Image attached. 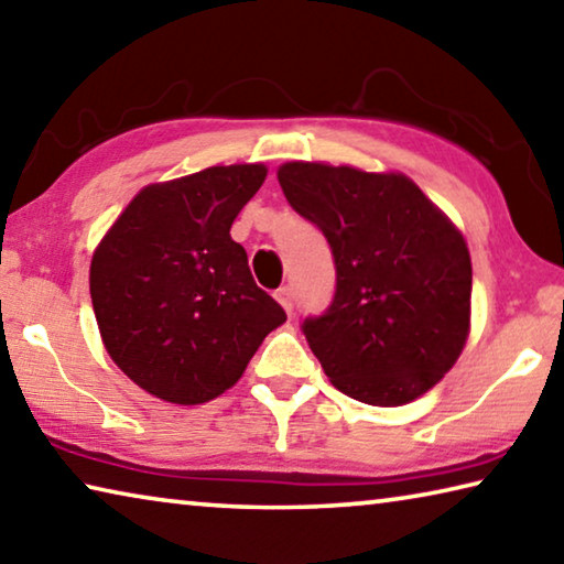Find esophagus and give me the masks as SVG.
Wrapping results in <instances>:
<instances>
[{
	"instance_id": "obj_1",
	"label": "esophagus",
	"mask_w": 564,
	"mask_h": 564,
	"mask_svg": "<svg viewBox=\"0 0 564 564\" xmlns=\"http://www.w3.org/2000/svg\"><path fill=\"white\" fill-rule=\"evenodd\" d=\"M275 301H279L283 305V311L291 316V313H293V293H291L289 285H283V289L275 291Z\"/></svg>"
}]
</instances>
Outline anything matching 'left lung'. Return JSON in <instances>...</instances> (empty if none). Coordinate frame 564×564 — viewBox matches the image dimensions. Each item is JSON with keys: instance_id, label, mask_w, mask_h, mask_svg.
<instances>
[{"instance_id": "left-lung-1", "label": "left lung", "mask_w": 564, "mask_h": 564, "mask_svg": "<svg viewBox=\"0 0 564 564\" xmlns=\"http://www.w3.org/2000/svg\"><path fill=\"white\" fill-rule=\"evenodd\" d=\"M279 184L336 261V295L301 326L330 383L380 408L427 393L470 333L463 234L403 174L289 161Z\"/></svg>"}]
</instances>
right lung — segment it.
<instances>
[{
	"instance_id": "obj_1",
	"label": "right lung",
	"mask_w": 564,
	"mask_h": 564,
	"mask_svg": "<svg viewBox=\"0 0 564 564\" xmlns=\"http://www.w3.org/2000/svg\"><path fill=\"white\" fill-rule=\"evenodd\" d=\"M263 164L212 166L141 188L91 259L94 316L111 360L166 403H208L243 376L285 311L231 238Z\"/></svg>"
}]
</instances>
